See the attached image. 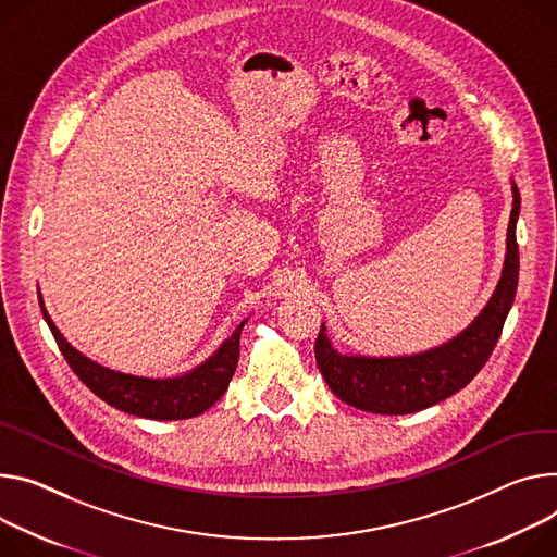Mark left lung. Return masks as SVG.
I'll return each instance as SVG.
<instances>
[{"label":"left lung","instance_id":"left-lung-1","mask_svg":"<svg viewBox=\"0 0 557 557\" xmlns=\"http://www.w3.org/2000/svg\"><path fill=\"white\" fill-rule=\"evenodd\" d=\"M511 190L513 209L502 277L482 313L462 333L416 356L373 358L337 352L322 324L315 342L318 369L342 401L369 413L407 416L458 393L480 373L499 339L518 288L520 252L516 224L520 215V190L516 182H511Z\"/></svg>","mask_w":557,"mask_h":557}]
</instances>
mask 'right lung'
<instances>
[{"label": "right lung", "mask_w": 557, "mask_h": 557, "mask_svg": "<svg viewBox=\"0 0 557 557\" xmlns=\"http://www.w3.org/2000/svg\"><path fill=\"white\" fill-rule=\"evenodd\" d=\"M39 307L69 367L97 397H102L113 409H120L124 413L164 422L188 420L205 413L224 395L237 367L239 335L246 324L244 320L233 331V335L220 344L213 356L199 367L173 377H144L102 367L86 358L84 352L69 344V339L60 333L53 320H50L48 311L44 309L41 295Z\"/></svg>", "instance_id": "1"}]
</instances>
